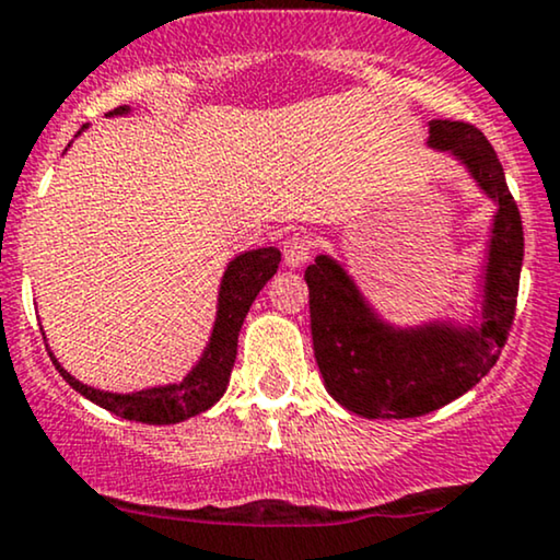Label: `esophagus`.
Returning a JSON list of instances; mask_svg holds the SVG:
<instances>
[{
	"instance_id": "1",
	"label": "esophagus",
	"mask_w": 560,
	"mask_h": 560,
	"mask_svg": "<svg viewBox=\"0 0 560 560\" xmlns=\"http://www.w3.org/2000/svg\"><path fill=\"white\" fill-rule=\"evenodd\" d=\"M310 240L302 235H292L284 240V264L287 268H302L310 260Z\"/></svg>"
}]
</instances>
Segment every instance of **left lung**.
I'll return each instance as SVG.
<instances>
[{
	"label": "left lung",
	"mask_w": 560,
	"mask_h": 560,
	"mask_svg": "<svg viewBox=\"0 0 560 560\" xmlns=\"http://www.w3.org/2000/svg\"><path fill=\"white\" fill-rule=\"evenodd\" d=\"M427 144L452 154L497 203L476 320H429L398 328L382 320L336 258L317 256L304 271L315 362L325 390L364 419H416L457 400L491 372L514 323L525 235L504 167L470 124L429 121Z\"/></svg>",
	"instance_id": "obj_1"
}]
</instances>
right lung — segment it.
I'll use <instances>...</instances> for the list:
<instances>
[{
    "label": "right lung",
    "instance_id": "right-lung-1",
    "mask_svg": "<svg viewBox=\"0 0 560 560\" xmlns=\"http://www.w3.org/2000/svg\"><path fill=\"white\" fill-rule=\"evenodd\" d=\"M129 105H121V108L110 110L108 116H129ZM84 129H88V126H82V131ZM279 247L245 250L230 260L228 268H224L222 284H219L217 320L214 328H211L207 349H203L201 359H198L194 370H190L180 382H173V385L144 387V390L139 393L97 390V387H90L72 377L51 351H48V357H51L56 370H59L61 377L67 380L77 393L95 402V406L121 416L126 421L154 423V427L186 421L190 416L209 410L219 398H222L224 390H228L232 366H235L237 357L240 328H243V320L247 310H250L253 300H256L260 289L268 284V279H271L276 268H279Z\"/></svg>",
    "mask_w": 560,
    "mask_h": 560
}]
</instances>
